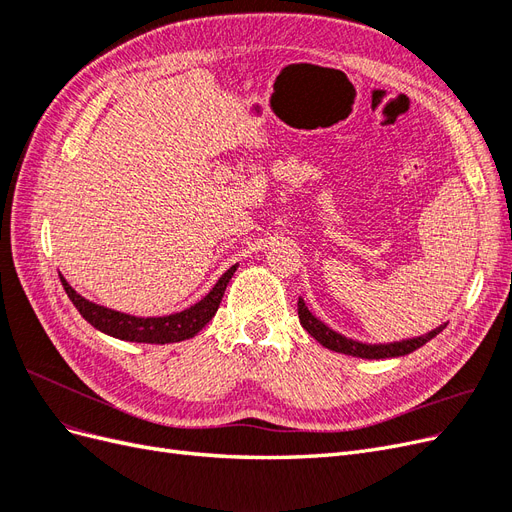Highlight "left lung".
Wrapping results in <instances>:
<instances>
[{"label":"left lung","instance_id":"1","mask_svg":"<svg viewBox=\"0 0 512 512\" xmlns=\"http://www.w3.org/2000/svg\"><path fill=\"white\" fill-rule=\"evenodd\" d=\"M299 320L301 327L312 335L316 342H320L324 348H329L333 352H342V354H350V356H361V359H391V356H404L414 352L416 348L425 346L429 339L436 337L446 324H440L438 329H433L421 337H412V339H404V342H393V344H363V342H354V339L337 333L333 329H329L327 324L322 320H318L312 312H309L307 305L303 299H299Z\"/></svg>","mask_w":512,"mask_h":512}]
</instances>
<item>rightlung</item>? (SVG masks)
<instances>
[{"label": "right lung", "mask_w": 512, "mask_h": 512, "mask_svg": "<svg viewBox=\"0 0 512 512\" xmlns=\"http://www.w3.org/2000/svg\"><path fill=\"white\" fill-rule=\"evenodd\" d=\"M239 265H232L220 280L211 288L207 297L194 303L192 307L183 309V312L170 314V316H158V318H138L117 312V309H108L104 305H98L94 301H87L81 297L68 282L66 277L59 273V280L64 284V290L74 303V307L79 309V314L91 324V327L123 339V342H136V344H173V342H183V339L194 337L205 324L215 316L218 307L222 303L224 290L230 282V277L235 275Z\"/></svg>", "instance_id": "add662e5"}]
</instances>
